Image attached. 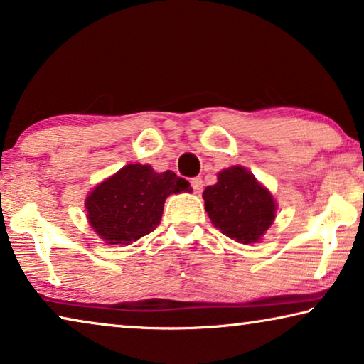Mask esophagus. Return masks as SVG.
<instances>
[{
    "mask_svg": "<svg viewBox=\"0 0 364 364\" xmlns=\"http://www.w3.org/2000/svg\"><path fill=\"white\" fill-rule=\"evenodd\" d=\"M191 186H193V191L196 193V194H199L200 189H203V180H200V178H193Z\"/></svg>",
    "mask_w": 364,
    "mask_h": 364,
    "instance_id": "esophagus-1",
    "label": "esophagus"
}]
</instances>
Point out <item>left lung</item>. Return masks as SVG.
I'll return each mask as SVG.
<instances>
[{
    "label": "left lung",
    "instance_id": "1",
    "mask_svg": "<svg viewBox=\"0 0 364 364\" xmlns=\"http://www.w3.org/2000/svg\"><path fill=\"white\" fill-rule=\"evenodd\" d=\"M205 213L222 234L238 243L262 240L276 217L271 193L243 166H230L203 193Z\"/></svg>",
    "mask_w": 364,
    "mask_h": 364
}]
</instances>
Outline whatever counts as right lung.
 I'll use <instances>...</instances> for the list:
<instances>
[{"instance_id":"1","label":"right lung","mask_w":364,"mask_h":364,"mask_svg":"<svg viewBox=\"0 0 364 364\" xmlns=\"http://www.w3.org/2000/svg\"><path fill=\"white\" fill-rule=\"evenodd\" d=\"M191 191L176 173L150 165H126L90 193L85 208L93 230L107 245H130L160 224L165 199Z\"/></svg>"}]
</instances>
